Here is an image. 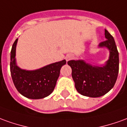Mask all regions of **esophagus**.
<instances>
[{"mask_svg":"<svg viewBox=\"0 0 127 127\" xmlns=\"http://www.w3.org/2000/svg\"><path fill=\"white\" fill-rule=\"evenodd\" d=\"M71 58H73V56L71 54H68L66 55V57H65V59H66V61H69V60H71Z\"/></svg>","mask_w":127,"mask_h":127,"instance_id":"esophagus-1","label":"esophagus"}]
</instances>
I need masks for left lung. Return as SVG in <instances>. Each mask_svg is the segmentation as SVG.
Wrapping results in <instances>:
<instances>
[{
	"instance_id": "left-lung-1",
	"label": "left lung",
	"mask_w": 127,
	"mask_h": 127,
	"mask_svg": "<svg viewBox=\"0 0 127 127\" xmlns=\"http://www.w3.org/2000/svg\"><path fill=\"white\" fill-rule=\"evenodd\" d=\"M104 33L107 40L98 45V47H106L109 51V59L104 64L94 66L84 60L67 62L72 69L71 76L76 90L85 96H102L113 88L118 78L119 54L113 36L107 30Z\"/></svg>"
}]
</instances>
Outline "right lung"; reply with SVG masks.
<instances>
[{"label": "right lung", "instance_id": "right-lung-1", "mask_svg": "<svg viewBox=\"0 0 127 127\" xmlns=\"http://www.w3.org/2000/svg\"><path fill=\"white\" fill-rule=\"evenodd\" d=\"M18 38L12 45L10 71L12 80L18 91L30 99H42L51 94L60 76L61 69L66 61L51 63L36 70L23 69L17 65L16 49Z\"/></svg>", "mask_w": 127, "mask_h": 127}]
</instances>
